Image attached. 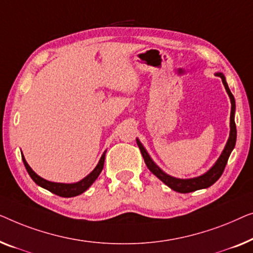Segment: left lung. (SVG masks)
Returning a JSON list of instances; mask_svg holds the SVG:
<instances>
[{
    "mask_svg": "<svg viewBox=\"0 0 253 253\" xmlns=\"http://www.w3.org/2000/svg\"><path fill=\"white\" fill-rule=\"evenodd\" d=\"M215 76L221 78L223 86H225L227 94H228L230 98V103H232V110H230V131H229L228 141H227L221 155H220L218 161L214 163V165H213L208 172H205L204 174H202V175L196 176V177H190V179H179V177L169 175V174L164 172L157 164L152 161V158L150 157V155L148 154V151L145 150L143 144L141 143V141L138 140V138H136V143L138 145V148H140L142 156H143L145 165L148 166V169H150V172L152 174H155L159 180L163 181L167 187H169L170 189H173L174 191H177V193L187 194V193H191V191H196L199 189H205V188L211 187L213 183L216 182L219 177L221 176L223 169H225L226 167V164L228 162L229 156L234 150L235 144H236L237 133H236V125H235V109H236V106H235V98L232 94V91L229 89L228 84H227L226 78L223 76V73L216 72Z\"/></svg>",
    "mask_w": 253,
    "mask_h": 253,
    "instance_id": "obj_1",
    "label": "left lung"
}]
</instances>
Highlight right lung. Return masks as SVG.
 Listing matches in <instances>:
<instances>
[{"label": "right lung", "instance_id": "right-lung-1", "mask_svg": "<svg viewBox=\"0 0 253 253\" xmlns=\"http://www.w3.org/2000/svg\"><path fill=\"white\" fill-rule=\"evenodd\" d=\"M105 152H103L101 159L94 169L88 174L86 177H84L83 180L78 181V182L74 183H60V182H51V181H48L41 177L40 175H38L37 173L34 172L33 169H31V166L28 165L26 159H25L24 155H21V158H23L24 165L26 167L28 174L32 177V180L34 181L38 186H40L44 189H47L49 191H51L52 194L58 195L60 197H74L78 196V195H81L84 193L88 188H89L92 183L95 182V180L97 179L99 174H101L103 166H104V161H105Z\"/></svg>", "mask_w": 253, "mask_h": 253}]
</instances>
